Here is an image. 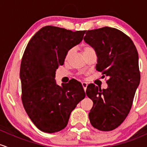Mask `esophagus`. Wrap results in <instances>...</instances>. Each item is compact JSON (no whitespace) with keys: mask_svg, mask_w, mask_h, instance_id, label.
Returning <instances> with one entry per match:
<instances>
[{"mask_svg":"<svg viewBox=\"0 0 147 147\" xmlns=\"http://www.w3.org/2000/svg\"><path fill=\"white\" fill-rule=\"evenodd\" d=\"M82 87H83V89H84V90H86V89H87V82H82Z\"/></svg>","mask_w":147,"mask_h":147,"instance_id":"34e87169","label":"esophagus"}]
</instances>
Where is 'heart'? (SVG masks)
<instances>
[{"mask_svg":"<svg viewBox=\"0 0 147 147\" xmlns=\"http://www.w3.org/2000/svg\"><path fill=\"white\" fill-rule=\"evenodd\" d=\"M94 51V49L90 45H85V47H83V54H85L87 53L90 52V51ZM72 52H73V49H69L68 51L67 52V53H66L65 57V62H67V61L69 60V57H70L71 55L72 54Z\"/></svg>","mask_w":147,"mask_h":147,"instance_id":"obj_1","label":"heart"}]
</instances>
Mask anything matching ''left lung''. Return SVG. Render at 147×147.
<instances>
[{
	"label": "left lung",
	"instance_id": "left-lung-1",
	"mask_svg": "<svg viewBox=\"0 0 147 147\" xmlns=\"http://www.w3.org/2000/svg\"><path fill=\"white\" fill-rule=\"evenodd\" d=\"M84 40L96 52V71L108 77L107 89L94 84L87 87L86 94L93 101L90 123L99 131H113L128 116L140 84L138 51L131 38L114 28L87 30Z\"/></svg>",
	"mask_w": 147,
	"mask_h": 147
}]
</instances>
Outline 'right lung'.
Listing matches in <instances>:
<instances>
[{
    "instance_id": "1",
    "label": "right lung",
    "mask_w": 147,
    "mask_h": 147,
    "mask_svg": "<svg viewBox=\"0 0 147 147\" xmlns=\"http://www.w3.org/2000/svg\"><path fill=\"white\" fill-rule=\"evenodd\" d=\"M85 32L47 26L31 38L25 49L20 68L21 100L30 119L43 132L64 129L72 110L85 98L80 84L59 86L55 76L67 52L81 42Z\"/></svg>"
}]
</instances>
